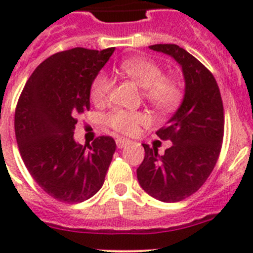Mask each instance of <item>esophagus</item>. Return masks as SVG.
<instances>
[{
    "label": "esophagus",
    "mask_w": 253,
    "mask_h": 253,
    "mask_svg": "<svg viewBox=\"0 0 253 253\" xmlns=\"http://www.w3.org/2000/svg\"><path fill=\"white\" fill-rule=\"evenodd\" d=\"M126 144H129V140L125 139V138H118L116 139V146H118V148H124Z\"/></svg>",
    "instance_id": "obj_1"
}]
</instances>
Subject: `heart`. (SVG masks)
<instances>
[{
	"label": "heart",
	"mask_w": 253,
	"mask_h": 253,
	"mask_svg": "<svg viewBox=\"0 0 253 253\" xmlns=\"http://www.w3.org/2000/svg\"><path fill=\"white\" fill-rule=\"evenodd\" d=\"M119 72L142 87L143 97L158 111H172L184 99V88L173 77L163 76L162 67L146 58H129L119 64ZM111 88V82L105 73L93 78L90 99L93 104H104ZM148 116L142 111L114 110L106 116V123L114 130L134 134L142 125L148 124Z\"/></svg>",
	"instance_id": "1"
}]
</instances>
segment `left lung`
Instances as JSON below:
<instances>
[{
	"mask_svg": "<svg viewBox=\"0 0 253 253\" xmlns=\"http://www.w3.org/2000/svg\"><path fill=\"white\" fill-rule=\"evenodd\" d=\"M152 50L171 55L182 68L185 95L171 119L156 131L172 144L158 154L144 147V160L137 169L142 189L154 199L176 203L193 195L214 169L222 149L224 109L215 78L194 55L176 44H156Z\"/></svg>",
	"mask_w": 253,
	"mask_h": 253,
	"instance_id": "obj_1",
	"label": "left lung"
}]
</instances>
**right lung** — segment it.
Here are the masks:
<instances>
[{"label":"right lung","mask_w":253,"mask_h":253,"mask_svg":"<svg viewBox=\"0 0 253 253\" xmlns=\"http://www.w3.org/2000/svg\"><path fill=\"white\" fill-rule=\"evenodd\" d=\"M115 48H73L46 58L29 77L15 110L22 161L37 184L63 203H82L105 181L115 152L111 137L81 146L78 115L90 109V87Z\"/></svg>","instance_id":"right-lung-1"}]
</instances>
